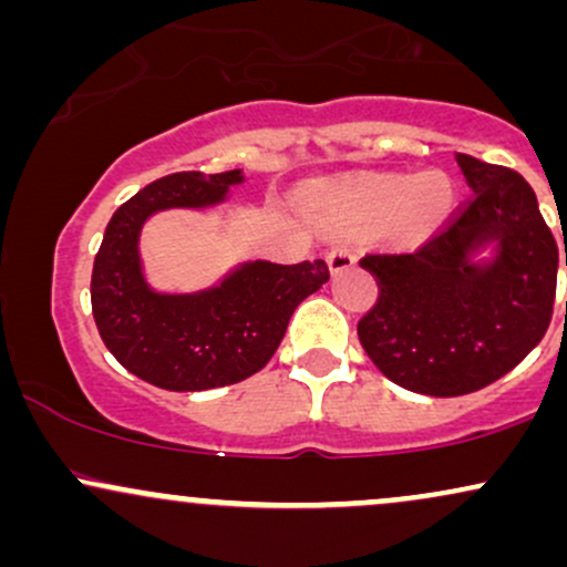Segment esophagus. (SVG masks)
<instances>
[{"mask_svg":"<svg viewBox=\"0 0 567 567\" xmlns=\"http://www.w3.org/2000/svg\"><path fill=\"white\" fill-rule=\"evenodd\" d=\"M324 261H328V269L333 271V275H338V271H343V269H351V266L357 264L354 247H351L349 243H336L328 250V256H324Z\"/></svg>","mask_w":567,"mask_h":567,"instance_id":"1","label":"esophagus"}]
</instances>
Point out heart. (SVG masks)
<instances>
[{"label":"heart","instance_id":"heart-1","mask_svg":"<svg viewBox=\"0 0 567 567\" xmlns=\"http://www.w3.org/2000/svg\"><path fill=\"white\" fill-rule=\"evenodd\" d=\"M315 210L333 224H383L392 220L400 237H419L440 224L453 205V186L442 173L381 175L360 186L324 188L311 199Z\"/></svg>","mask_w":567,"mask_h":567}]
</instances>
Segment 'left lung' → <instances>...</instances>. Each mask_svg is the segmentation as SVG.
<instances>
[{"label":"left lung","mask_w":567,"mask_h":567,"mask_svg":"<svg viewBox=\"0 0 567 567\" xmlns=\"http://www.w3.org/2000/svg\"><path fill=\"white\" fill-rule=\"evenodd\" d=\"M455 162L474 194L451 224L415 250L360 261L379 282L357 324L362 349L389 381L429 396L477 392L519 365L557 290V243L528 181L470 154ZM485 246L494 256L474 262Z\"/></svg>","instance_id":"left-lung-1"}]
</instances>
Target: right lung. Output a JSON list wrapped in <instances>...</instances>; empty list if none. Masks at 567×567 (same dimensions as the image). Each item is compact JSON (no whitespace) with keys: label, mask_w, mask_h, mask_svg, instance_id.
<instances>
[{"label":"right lung","mask_w":567,"mask_h":567,"mask_svg":"<svg viewBox=\"0 0 567 567\" xmlns=\"http://www.w3.org/2000/svg\"><path fill=\"white\" fill-rule=\"evenodd\" d=\"M243 171L173 173L141 188L109 220L93 264L90 301L106 349L122 368L167 392H205L250 379L275 357L296 306L330 279L322 258L247 261L197 292H157L138 252L148 216L220 205Z\"/></svg>","instance_id":"1"}]
</instances>
